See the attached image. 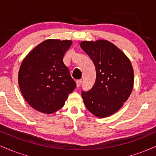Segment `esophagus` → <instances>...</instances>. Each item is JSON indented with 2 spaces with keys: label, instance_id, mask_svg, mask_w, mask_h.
Wrapping results in <instances>:
<instances>
[{
  "label": "esophagus",
  "instance_id": "obj_1",
  "mask_svg": "<svg viewBox=\"0 0 156 156\" xmlns=\"http://www.w3.org/2000/svg\"><path fill=\"white\" fill-rule=\"evenodd\" d=\"M81 83H82V80L80 79V80H76V86H77V87H79L80 86V84H81Z\"/></svg>",
  "mask_w": 156,
  "mask_h": 156
}]
</instances>
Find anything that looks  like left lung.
I'll use <instances>...</instances> for the list:
<instances>
[{
  "mask_svg": "<svg viewBox=\"0 0 156 156\" xmlns=\"http://www.w3.org/2000/svg\"><path fill=\"white\" fill-rule=\"evenodd\" d=\"M80 47L90 57L96 79L89 91H82L86 107L98 117L112 115L129 98L133 87V70L128 57L106 40L83 41Z\"/></svg>",
  "mask_w": 156,
  "mask_h": 156,
  "instance_id": "8db88e82",
  "label": "left lung"
}]
</instances>
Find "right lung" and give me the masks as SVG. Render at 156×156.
I'll return each instance as SVG.
<instances>
[{
  "label": "right lung",
  "instance_id": "add662e5",
  "mask_svg": "<svg viewBox=\"0 0 156 156\" xmlns=\"http://www.w3.org/2000/svg\"><path fill=\"white\" fill-rule=\"evenodd\" d=\"M71 44L69 40L48 39L23 61L19 87L26 101L36 110L45 114L56 112L76 88V82L63 62L64 53Z\"/></svg>",
  "mask_w": 156,
  "mask_h": 156
}]
</instances>
